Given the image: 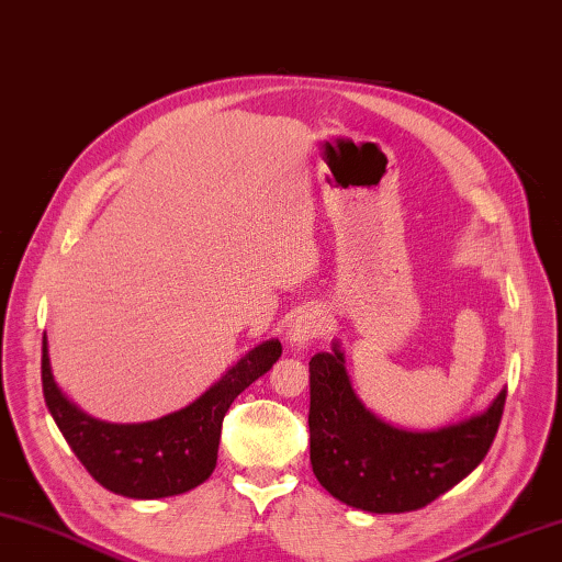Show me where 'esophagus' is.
<instances>
[{
	"instance_id": "esophagus-1",
	"label": "esophagus",
	"mask_w": 562,
	"mask_h": 562,
	"mask_svg": "<svg viewBox=\"0 0 562 562\" xmlns=\"http://www.w3.org/2000/svg\"><path fill=\"white\" fill-rule=\"evenodd\" d=\"M327 327V317L319 311H303L301 315H295V319L291 323L289 329V339L293 347H305L307 341L317 339L323 335Z\"/></svg>"
}]
</instances>
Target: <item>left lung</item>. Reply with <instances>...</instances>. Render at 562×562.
I'll return each mask as SVG.
<instances>
[{
	"label": "left lung",
	"instance_id": "1",
	"mask_svg": "<svg viewBox=\"0 0 562 562\" xmlns=\"http://www.w3.org/2000/svg\"><path fill=\"white\" fill-rule=\"evenodd\" d=\"M507 391L483 415L437 431H405L371 415L353 395L345 357L311 359V463L331 497L373 514L427 507L487 456Z\"/></svg>",
	"mask_w": 562,
	"mask_h": 562
}]
</instances>
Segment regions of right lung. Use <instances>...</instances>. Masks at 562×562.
I'll list each match as a JSON object with an SVG mask.
<instances>
[{
  "label": "right lung",
  "instance_id": "obj_1",
  "mask_svg": "<svg viewBox=\"0 0 562 562\" xmlns=\"http://www.w3.org/2000/svg\"><path fill=\"white\" fill-rule=\"evenodd\" d=\"M279 357L281 341L269 339L245 353L189 407L143 425H109L72 405L53 381L45 335L41 381L57 429L89 475L116 495L159 499L181 495L211 477L225 412Z\"/></svg>",
  "mask_w": 562,
  "mask_h": 562
}]
</instances>
